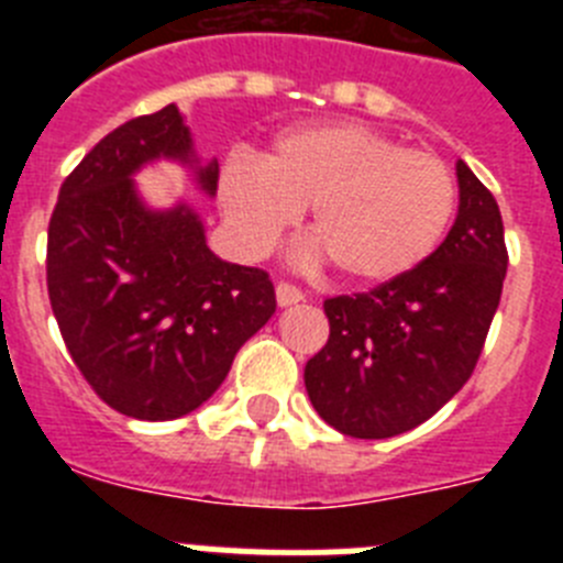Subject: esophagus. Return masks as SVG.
<instances>
[{"label":"esophagus","mask_w":563,"mask_h":563,"mask_svg":"<svg viewBox=\"0 0 563 563\" xmlns=\"http://www.w3.org/2000/svg\"><path fill=\"white\" fill-rule=\"evenodd\" d=\"M276 301H278V307L298 305V301H305V292L298 290L296 285H290V282H278V285H276Z\"/></svg>","instance_id":"esophagus-1"}]
</instances>
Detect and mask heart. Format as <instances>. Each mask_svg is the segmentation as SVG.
<instances>
[{"instance_id":"b5f03b06","label":"heart","mask_w":563,"mask_h":563,"mask_svg":"<svg viewBox=\"0 0 563 563\" xmlns=\"http://www.w3.org/2000/svg\"><path fill=\"white\" fill-rule=\"evenodd\" d=\"M217 200L231 236L262 253L310 206V233L352 282L415 271L445 236L456 208L451 168L400 148L363 123H312L276 134L262 161L231 154Z\"/></svg>"}]
</instances>
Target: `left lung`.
<instances>
[{
	"label": "left lung",
	"mask_w": 563,
	"mask_h": 563,
	"mask_svg": "<svg viewBox=\"0 0 563 563\" xmlns=\"http://www.w3.org/2000/svg\"><path fill=\"white\" fill-rule=\"evenodd\" d=\"M460 213L415 271L369 292L324 301L330 338L305 366L321 420L386 440L429 420L462 389L485 346L507 273L494 194L456 163Z\"/></svg>",
	"instance_id": "1"
}]
</instances>
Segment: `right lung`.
Listing matches in <instances>:
<instances>
[{
	"label": "right lung",
	"mask_w": 563,
	"mask_h": 563,
	"mask_svg": "<svg viewBox=\"0 0 563 563\" xmlns=\"http://www.w3.org/2000/svg\"><path fill=\"white\" fill-rule=\"evenodd\" d=\"M161 157L194 166L202 191L217 194L220 166H197L168 103L92 146L47 228V292L69 357L107 406L152 422L200 409L276 312L271 276L213 256L186 202L143 206L132 177Z\"/></svg>",
	"instance_id": "right-lung-1"
}]
</instances>
